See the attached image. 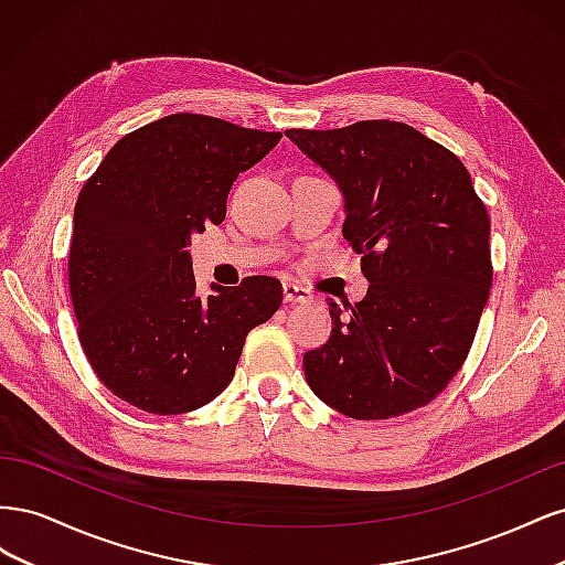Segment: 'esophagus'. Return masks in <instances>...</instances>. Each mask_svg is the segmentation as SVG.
Instances as JSON below:
<instances>
[{"mask_svg": "<svg viewBox=\"0 0 565 565\" xmlns=\"http://www.w3.org/2000/svg\"><path fill=\"white\" fill-rule=\"evenodd\" d=\"M282 299H285V303L295 306V303H309V301H313V295L306 287H301V285L282 282Z\"/></svg>", "mask_w": 565, "mask_h": 565, "instance_id": "1", "label": "esophagus"}]
</instances>
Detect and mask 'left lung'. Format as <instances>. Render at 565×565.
I'll return each mask as SVG.
<instances>
[{"label":"left lung","instance_id":"obj_1","mask_svg":"<svg viewBox=\"0 0 565 565\" xmlns=\"http://www.w3.org/2000/svg\"><path fill=\"white\" fill-rule=\"evenodd\" d=\"M344 195V233L370 287L339 309L328 344L303 353L316 396L353 419L431 403L465 363L492 285L490 218L467 167L391 119L287 129Z\"/></svg>","mask_w":565,"mask_h":565}]
</instances>
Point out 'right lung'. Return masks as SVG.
Returning a JSON list of instances; mask_svg holds the SVG:
<instances>
[{
  "label": "right lung",
  "instance_id": "right-lung-1",
  "mask_svg": "<svg viewBox=\"0 0 565 565\" xmlns=\"http://www.w3.org/2000/svg\"><path fill=\"white\" fill-rule=\"evenodd\" d=\"M282 139L218 117L177 113L122 136L75 204L71 297L79 344L117 398L183 415L224 391L245 339L282 303L249 276L195 292L191 237L226 218L231 185Z\"/></svg>",
  "mask_w": 565,
  "mask_h": 565
}]
</instances>
